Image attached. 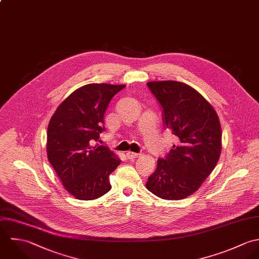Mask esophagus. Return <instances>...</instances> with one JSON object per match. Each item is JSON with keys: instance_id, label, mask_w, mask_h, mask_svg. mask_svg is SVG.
<instances>
[{"instance_id": "obj_1", "label": "esophagus", "mask_w": 259, "mask_h": 259, "mask_svg": "<svg viewBox=\"0 0 259 259\" xmlns=\"http://www.w3.org/2000/svg\"><path fill=\"white\" fill-rule=\"evenodd\" d=\"M126 156H127V158L128 159H130V160H133V159H135V158H138L140 154H138V153H134V152H127L126 153Z\"/></svg>"}]
</instances>
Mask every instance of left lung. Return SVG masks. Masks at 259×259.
<instances>
[{"label":"left lung","mask_w":259,"mask_h":259,"mask_svg":"<svg viewBox=\"0 0 259 259\" xmlns=\"http://www.w3.org/2000/svg\"><path fill=\"white\" fill-rule=\"evenodd\" d=\"M147 86L161 106L164 127L178 142L158 159L146 187L162 199H184L200 187L218 162L222 136L219 119L203 96L184 83L159 81Z\"/></svg>","instance_id":"8db88e82"}]
</instances>
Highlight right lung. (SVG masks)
Here are the masks:
<instances>
[{"label":"right lung","instance_id":"1","mask_svg":"<svg viewBox=\"0 0 259 259\" xmlns=\"http://www.w3.org/2000/svg\"><path fill=\"white\" fill-rule=\"evenodd\" d=\"M124 87L85 85L60 104L50 120L49 162L64 188L77 199L93 200L111 189L109 176L121 160L97 141L105 131L106 109Z\"/></svg>","mask_w":259,"mask_h":259}]
</instances>
